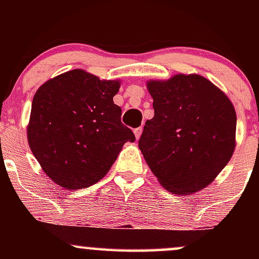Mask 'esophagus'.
<instances>
[{
  "label": "esophagus",
  "instance_id": "obj_1",
  "mask_svg": "<svg viewBox=\"0 0 259 259\" xmlns=\"http://www.w3.org/2000/svg\"><path fill=\"white\" fill-rule=\"evenodd\" d=\"M134 134H135L136 140H139L140 136H141V134H142V127L140 126V127H136V129H134Z\"/></svg>",
  "mask_w": 259,
  "mask_h": 259
}]
</instances>
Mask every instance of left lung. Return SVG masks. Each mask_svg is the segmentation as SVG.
<instances>
[{"mask_svg": "<svg viewBox=\"0 0 259 259\" xmlns=\"http://www.w3.org/2000/svg\"><path fill=\"white\" fill-rule=\"evenodd\" d=\"M154 117L139 148L152 173L171 194L189 195L209 185L235 150L236 113L227 95L197 74L150 80Z\"/></svg>", "mask_w": 259, "mask_h": 259, "instance_id": "1", "label": "left lung"}]
</instances>
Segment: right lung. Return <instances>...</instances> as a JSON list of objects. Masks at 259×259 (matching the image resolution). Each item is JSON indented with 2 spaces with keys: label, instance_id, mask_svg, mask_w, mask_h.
I'll return each instance as SVG.
<instances>
[{
  "label": "right lung",
  "instance_id": "1",
  "mask_svg": "<svg viewBox=\"0 0 259 259\" xmlns=\"http://www.w3.org/2000/svg\"><path fill=\"white\" fill-rule=\"evenodd\" d=\"M119 80H100L82 69L63 73L32 99L28 142L53 183L79 190L102 179L135 135L121 123L113 97Z\"/></svg>",
  "mask_w": 259,
  "mask_h": 259
}]
</instances>
